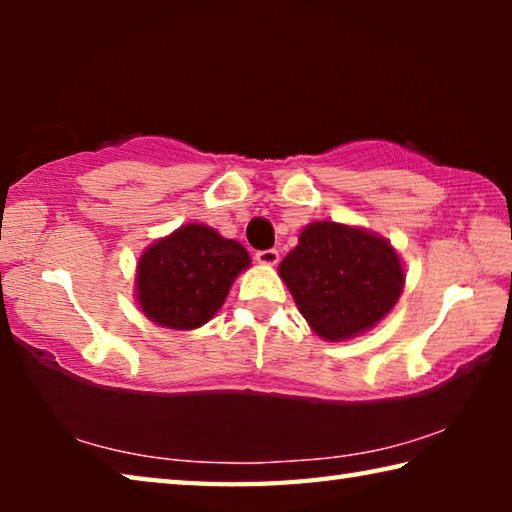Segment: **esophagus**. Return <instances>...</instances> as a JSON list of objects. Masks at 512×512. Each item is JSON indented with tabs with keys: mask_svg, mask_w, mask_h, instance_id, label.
Segmentation results:
<instances>
[{
	"mask_svg": "<svg viewBox=\"0 0 512 512\" xmlns=\"http://www.w3.org/2000/svg\"><path fill=\"white\" fill-rule=\"evenodd\" d=\"M255 259H257L259 264H264V266H275L277 262H280V253H277L275 248L257 250V253H255Z\"/></svg>",
	"mask_w": 512,
	"mask_h": 512,
	"instance_id": "34e87169",
	"label": "esophagus"
}]
</instances>
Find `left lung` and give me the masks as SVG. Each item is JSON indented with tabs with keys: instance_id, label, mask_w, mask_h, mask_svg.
<instances>
[{
	"instance_id": "obj_1",
	"label": "left lung",
	"mask_w": 512,
	"mask_h": 512,
	"mask_svg": "<svg viewBox=\"0 0 512 512\" xmlns=\"http://www.w3.org/2000/svg\"><path fill=\"white\" fill-rule=\"evenodd\" d=\"M280 277L311 329L327 341L377 325L404 289L400 257L386 239L334 221L300 232L298 246L282 259Z\"/></svg>"
}]
</instances>
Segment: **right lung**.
<instances>
[{"instance_id": "obj_1", "label": "right lung", "mask_w": 512, "mask_h": 512, "mask_svg": "<svg viewBox=\"0 0 512 512\" xmlns=\"http://www.w3.org/2000/svg\"><path fill=\"white\" fill-rule=\"evenodd\" d=\"M250 264L248 250L201 223L153 244L137 266V300L153 323L169 329L205 325Z\"/></svg>"}]
</instances>
